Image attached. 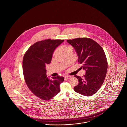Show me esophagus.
<instances>
[{
  "label": "esophagus",
  "mask_w": 127,
  "mask_h": 127,
  "mask_svg": "<svg viewBox=\"0 0 127 127\" xmlns=\"http://www.w3.org/2000/svg\"><path fill=\"white\" fill-rule=\"evenodd\" d=\"M71 78V76H66V77H65V79H70Z\"/></svg>",
  "instance_id": "34e87169"
}]
</instances>
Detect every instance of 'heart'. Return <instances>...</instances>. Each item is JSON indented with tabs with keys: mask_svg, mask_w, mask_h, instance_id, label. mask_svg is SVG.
Masks as SVG:
<instances>
[{
	"mask_svg": "<svg viewBox=\"0 0 127 127\" xmlns=\"http://www.w3.org/2000/svg\"><path fill=\"white\" fill-rule=\"evenodd\" d=\"M72 48V47H70V46H68V47H65V48H64V51H65V50L67 49H68V48Z\"/></svg>",
	"mask_w": 127,
	"mask_h": 127,
	"instance_id": "b5f03b06",
	"label": "heart"
}]
</instances>
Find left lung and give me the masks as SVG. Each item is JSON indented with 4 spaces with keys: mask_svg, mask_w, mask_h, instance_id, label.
Wrapping results in <instances>:
<instances>
[{
    "mask_svg": "<svg viewBox=\"0 0 127 127\" xmlns=\"http://www.w3.org/2000/svg\"><path fill=\"white\" fill-rule=\"evenodd\" d=\"M66 41L74 47L79 57L78 62L85 70L83 78L75 76L79 84L75 92L85 96H91L100 89L105 80L108 68L106 55L102 47L90 38H77Z\"/></svg>",
    "mask_w": 127,
    "mask_h": 127,
    "instance_id": "left-lung-1",
    "label": "left lung"
}]
</instances>
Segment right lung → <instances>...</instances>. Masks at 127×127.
Masks as SVG:
<instances>
[{
    "instance_id": "obj_1",
    "label": "right lung",
    "mask_w": 127,
    "mask_h": 127,
    "mask_svg": "<svg viewBox=\"0 0 127 127\" xmlns=\"http://www.w3.org/2000/svg\"><path fill=\"white\" fill-rule=\"evenodd\" d=\"M64 40L50 39L32 45L25 54L23 71L26 83L36 97L48 100L60 92L64 78L58 76L50 79L46 75V65L50 63L55 49Z\"/></svg>"
}]
</instances>
